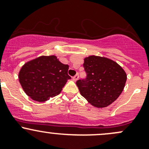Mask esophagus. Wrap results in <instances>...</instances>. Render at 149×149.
I'll list each match as a JSON object with an SVG mask.
<instances>
[{"label": "esophagus", "mask_w": 149, "mask_h": 149, "mask_svg": "<svg viewBox=\"0 0 149 149\" xmlns=\"http://www.w3.org/2000/svg\"><path fill=\"white\" fill-rule=\"evenodd\" d=\"M78 78H79V74H77L76 75H75V76H74L73 77V80L74 81H77L78 79Z\"/></svg>", "instance_id": "34e87169"}]
</instances>
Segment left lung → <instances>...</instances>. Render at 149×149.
<instances>
[{
    "mask_svg": "<svg viewBox=\"0 0 149 149\" xmlns=\"http://www.w3.org/2000/svg\"><path fill=\"white\" fill-rule=\"evenodd\" d=\"M85 79L76 82L80 94L93 106L108 107L123 92L127 75L115 61L107 58L91 56L84 59Z\"/></svg>",
    "mask_w": 149,
    "mask_h": 149,
    "instance_id": "left-lung-1",
    "label": "left lung"
}]
</instances>
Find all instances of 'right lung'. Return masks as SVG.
Returning a JSON list of instances; mask_svg holds the SVG:
<instances>
[{
    "label": "right lung",
    "instance_id": "1",
    "mask_svg": "<svg viewBox=\"0 0 149 149\" xmlns=\"http://www.w3.org/2000/svg\"><path fill=\"white\" fill-rule=\"evenodd\" d=\"M69 66L55 56H40L28 61L19 73V80L28 96L43 102L58 95L67 79Z\"/></svg>",
    "mask_w": 149,
    "mask_h": 149
}]
</instances>
